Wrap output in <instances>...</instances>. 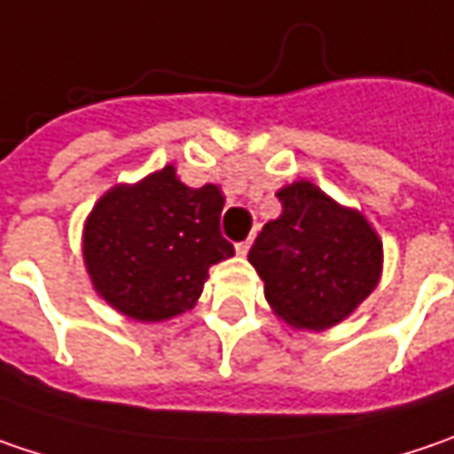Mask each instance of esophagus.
<instances>
[{
	"label": "esophagus",
	"instance_id": "1",
	"mask_svg": "<svg viewBox=\"0 0 454 454\" xmlns=\"http://www.w3.org/2000/svg\"><path fill=\"white\" fill-rule=\"evenodd\" d=\"M249 247H252V236H249L247 241H239V244H236V254H241V256H244V254L249 252Z\"/></svg>",
	"mask_w": 454,
	"mask_h": 454
}]
</instances>
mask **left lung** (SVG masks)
I'll return each instance as SVG.
<instances>
[{"mask_svg":"<svg viewBox=\"0 0 454 454\" xmlns=\"http://www.w3.org/2000/svg\"><path fill=\"white\" fill-rule=\"evenodd\" d=\"M278 198L280 218L264 223L249 262L285 324L332 329L375 290L383 241L362 213L332 200L313 182H293Z\"/></svg>","mask_w":454,"mask_h":454,"instance_id":"left-lung-1","label":"left lung"}]
</instances>
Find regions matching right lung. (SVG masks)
I'll use <instances>...</instances> for the list:
<instances>
[{"instance_id": "1", "label": "right lung", "mask_w": 454, "mask_h": 454, "mask_svg": "<svg viewBox=\"0 0 454 454\" xmlns=\"http://www.w3.org/2000/svg\"><path fill=\"white\" fill-rule=\"evenodd\" d=\"M226 198L187 187L174 167L105 192L84 223L94 290L122 316L167 321L198 303L207 270L233 256L221 233Z\"/></svg>"}]
</instances>
